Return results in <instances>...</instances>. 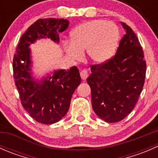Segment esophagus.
<instances>
[{"label": "esophagus", "instance_id": "1", "mask_svg": "<svg viewBox=\"0 0 158 158\" xmlns=\"http://www.w3.org/2000/svg\"><path fill=\"white\" fill-rule=\"evenodd\" d=\"M80 76L83 80L86 79V78L88 77V73H87V70L82 69L80 71Z\"/></svg>", "mask_w": 158, "mask_h": 158}]
</instances>
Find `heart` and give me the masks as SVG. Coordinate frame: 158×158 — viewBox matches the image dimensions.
I'll return each mask as SVG.
<instances>
[{"label":"heart","instance_id":"1","mask_svg":"<svg viewBox=\"0 0 158 158\" xmlns=\"http://www.w3.org/2000/svg\"><path fill=\"white\" fill-rule=\"evenodd\" d=\"M120 40V30L115 23L103 20L86 21L75 28L71 42L65 44V50L71 59L81 60L82 51L91 60L102 63L114 54Z\"/></svg>","mask_w":158,"mask_h":158}]
</instances>
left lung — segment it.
Segmentation results:
<instances>
[{"label": "left lung", "mask_w": 158, "mask_h": 158, "mask_svg": "<svg viewBox=\"0 0 158 158\" xmlns=\"http://www.w3.org/2000/svg\"><path fill=\"white\" fill-rule=\"evenodd\" d=\"M122 24L126 33L115 55L104 63L92 65V74L87 79L94 111L109 123L122 121L135 108L147 70L138 38L128 25Z\"/></svg>", "instance_id": "obj_1"}]
</instances>
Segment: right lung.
<instances>
[{"label":"right lung","mask_w":158,"mask_h":158,"mask_svg":"<svg viewBox=\"0 0 158 158\" xmlns=\"http://www.w3.org/2000/svg\"><path fill=\"white\" fill-rule=\"evenodd\" d=\"M68 26L69 21L64 19H39L22 35L13 59V76L22 106L34 120L41 124H54L66 115L81 77L77 67L73 66L66 71H55L44 80L36 82L30 73L29 46L44 37L59 43V33L64 31Z\"/></svg>","instance_id":"add662e5"}]
</instances>
